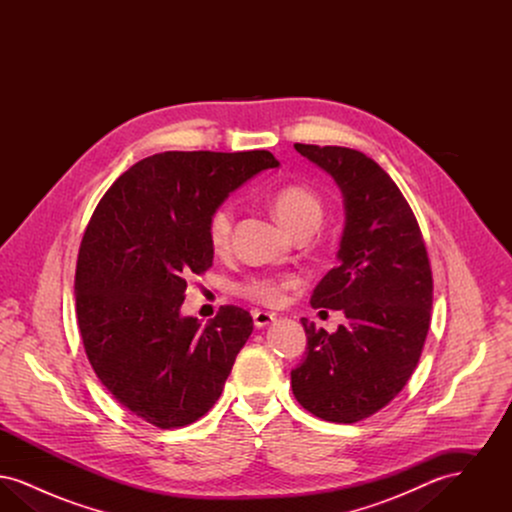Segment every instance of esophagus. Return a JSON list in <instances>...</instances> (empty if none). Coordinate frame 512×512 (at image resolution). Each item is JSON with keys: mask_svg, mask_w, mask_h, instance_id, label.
I'll list each match as a JSON object with an SVG mask.
<instances>
[{"mask_svg": "<svg viewBox=\"0 0 512 512\" xmlns=\"http://www.w3.org/2000/svg\"><path fill=\"white\" fill-rule=\"evenodd\" d=\"M272 320H274L272 313H267V311H253V322H255L257 328H265Z\"/></svg>", "mask_w": 512, "mask_h": 512, "instance_id": "esophagus-1", "label": "esophagus"}]
</instances>
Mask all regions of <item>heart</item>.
Here are the masks:
<instances>
[{
    "label": "heart",
    "mask_w": 512,
    "mask_h": 512,
    "mask_svg": "<svg viewBox=\"0 0 512 512\" xmlns=\"http://www.w3.org/2000/svg\"><path fill=\"white\" fill-rule=\"evenodd\" d=\"M272 211L278 222L295 232L305 224H318L322 219V203L317 194L305 186H284L272 195ZM234 226V209L220 205L209 219V240L215 249H224ZM293 286L292 278L286 276H251L238 286V292L263 305H276L282 301L284 292Z\"/></svg>",
    "instance_id": "1"
}]
</instances>
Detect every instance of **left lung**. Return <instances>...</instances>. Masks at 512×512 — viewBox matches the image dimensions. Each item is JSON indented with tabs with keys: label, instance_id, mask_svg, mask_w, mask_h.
<instances>
[{
	"label": "left lung",
	"instance_id": "left-lung-1",
	"mask_svg": "<svg viewBox=\"0 0 512 512\" xmlns=\"http://www.w3.org/2000/svg\"><path fill=\"white\" fill-rule=\"evenodd\" d=\"M340 188L345 224L332 268L311 295L315 309L347 318L334 334L301 318L307 334L292 390L322 420L353 424L378 413L418 365L432 311V270L418 222L390 174L365 153L295 144Z\"/></svg>",
	"mask_w": 512,
	"mask_h": 512
}]
</instances>
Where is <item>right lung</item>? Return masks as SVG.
I'll list each match as a JSON object with an SVG mask.
<instances>
[{
    "label": "right lung",
    "instance_id": "right-lung-1",
    "mask_svg": "<svg viewBox=\"0 0 512 512\" xmlns=\"http://www.w3.org/2000/svg\"><path fill=\"white\" fill-rule=\"evenodd\" d=\"M276 167L265 149L155 153L115 180L88 222L74 274L88 361L124 409L157 428L207 413L253 332L240 307H220L205 326L180 307L186 276L213 265V211Z\"/></svg>",
    "mask_w": 512,
    "mask_h": 512
}]
</instances>
